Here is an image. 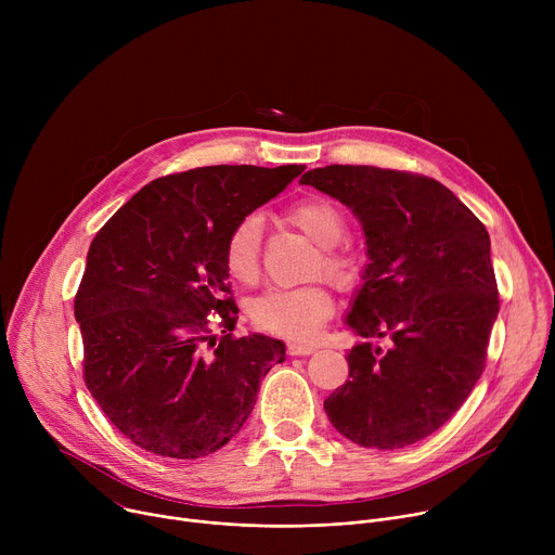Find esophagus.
I'll return each mask as SVG.
<instances>
[{"instance_id":"obj_1","label":"esophagus","mask_w":555,"mask_h":555,"mask_svg":"<svg viewBox=\"0 0 555 555\" xmlns=\"http://www.w3.org/2000/svg\"><path fill=\"white\" fill-rule=\"evenodd\" d=\"M315 351V345H305V343H289L287 353L289 356H309Z\"/></svg>"}]
</instances>
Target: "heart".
<instances>
[{"mask_svg":"<svg viewBox=\"0 0 555 555\" xmlns=\"http://www.w3.org/2000/svg\"><path fill=\"white\" fill-rule=\"evenodd\" d=\"M287 221L302 230L321 246L319 272H325L336 285L351 287L360 279V259L351 248L340 246L347 232L345 212L330 199L311 197L287 210ZM263 221L259 215H246L236 221L223 246V266L236 283H255L261 272ZM334 311V298L325 285H305L294 289H268L250 305L257 327L305 340L319 334Z\"/></svg>","mask_w":555,"mask_h":555,"instance_id":"heart-1","label":"heart"}]
</instances>
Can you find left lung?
<instances>
[{"mask_svg": "<svg viewBox=\"0 0 555 555\" xmlns=\"http://www.w3.org/2000/svg\"><path fill=\"white\" fill-rule=\"evenodd\" d=\"M300 184L353 210L369 266L347 325L364 343L349 379L325 400L334 428L364 448L395 450L441 428L481 377L499 315L490 234L441 182L377 167L332 165ZM388 337V350L373 348Z\"/></svg>", "mask_w": 555, "mask_h": 555, "instance_id": "left-lung-1", "label": "left lung"}]
</instances>
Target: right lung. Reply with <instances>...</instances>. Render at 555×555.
<instances>
[{
  "label": "right lung",
  "instance_id": "obj_1",
  "mask_svg": "<svg viewBox=\"0 0 555 555\" xmlns=\"http://www.w3.org/2000/svg\"><path fill=\"white\" fill-rule=\"evenodd\" d=\"M302 171L219 165L157 178L96 232L74 298L83 377L107 420L146 452L219 450L285 360L281 340L232 336L240 309L228 296L223 246L236 221ZM212 312L222 315L221 339L207 327Z\"/></svg>",
  "mask_w": 555,
  "mask_h": 555
}]
</instances>
